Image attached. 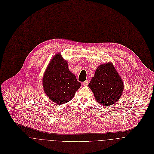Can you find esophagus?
Masks as SVG:
<instances>
[{
    "label": "esophagus",
    "instance_id": "1",
    "mask_svg": "<svg viewBox=\"0 0 154 154\" xmlns=\"http://www.w3.org/2000/svg\"><path fill=\"white\" fill-rule=\"evenodd\" d=\"M88 80H87V81H84V82H83L82 84V85H84V86H86V85H87L88 84Z\"/></svg>",
    "mask_w": 154,
    "mask_h": 154
}]
</instances>
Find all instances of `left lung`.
<instances>
[{"mask_svg": "<svg viewBox=\"0 0 154 154\" xmlns=\"http://www.w3.org/2000/svg\"><path fill=\"white\" fill-rule=\"evenodd\" d=\"M97 101L103 106H111L122 95L123 81L111 63H104L96 69L88 85Z\"/></svg>", "mask_w": 154, "mask_h": 154, "instance_id": "left-lung-1", "label": "left lung"}]
</instances>
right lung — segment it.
Listing matches in <instances>:
<instances>
[{"instance_id":"obj_1","label":"right lung","mask_w":154,"mask_h":154,"mask_svg":"<svg viewBox=\"0 0 154 154\" xmlns=\"http://www.w3.org/2000/svg\"><path fill=\"white\" fill-rule=\"evenodd\" d=\"M68 68L66 60L61 54H57L51 60L44 72V92L51 101L58 105L70 101L81 85Z\"/></svg>"}]
</instances>
